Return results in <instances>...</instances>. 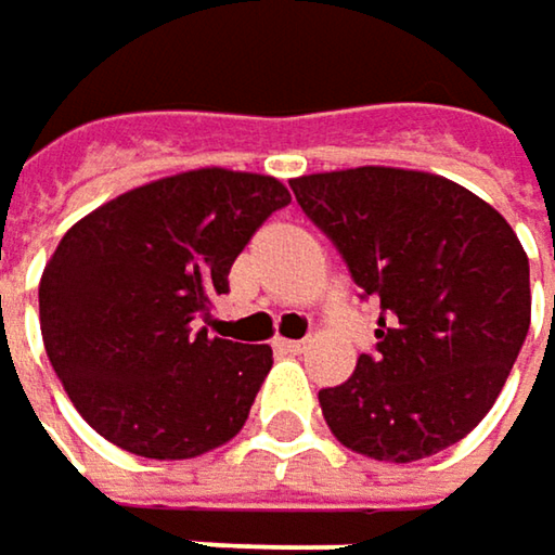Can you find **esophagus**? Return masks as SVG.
Returning a JSON list of instances; mask_svg holds the SVG:
<instances>
[{"label":"esophagus","mask_w":555,"mask_h":555,"mask_svg":"<svg viewBox=\"0 0 555 555\" xmlns=\"http://www.w3.org/2000/svg\"><path fill=\"white\" fill-rule=\"evenodd\" d=\"M282 352H292V356H298V352H305L308 349V339H279L276 343Z\"/></svg>","instance_id":"34e87169"}]
</instances>
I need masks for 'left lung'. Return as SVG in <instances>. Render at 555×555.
<instances>
[{
  "label": "left lung",
  "instance_id": "1",
  "mask_svg": "<svg viewBox=\"0 0 555 555\" xmlns=\"http://www.w3.org/2000/svg\"><path fill=\"white\" fill-rule=\"evenodd\" d=\"M305 216L380 305L378 343L318 393L352 451L410 464L492 410L530 327L528 254L512 225L448 177L349 168L292 180Z\"/></svg>",
  "mask_w": 555,
  "mask_h": 555
}]
</instances>
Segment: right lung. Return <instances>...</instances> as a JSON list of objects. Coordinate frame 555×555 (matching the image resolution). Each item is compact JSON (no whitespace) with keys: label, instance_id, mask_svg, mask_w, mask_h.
Here are the masks:
<instances>
[{"label":"right lung","instance_id":"obj_1","mask_svg":"<svg viewBox=\"0 0 555 555\" xmlns=\"http://www.w3.org/2000/svg\"><path fill=\"white\" fill-rule=\"evenodd\" d=\"M292 196L276 177L199 168L152 180L69 228L40 276V333L81 420L139 457H199L247 423L270 346L193 330L254 231Z\"/></svg>","mask_w":555,"mask_h":555}]
</instances>
